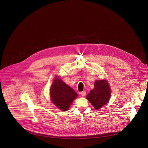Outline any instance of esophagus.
Wrapping results in <instances>:
<instances>
[{"label": "esophagus", "instance_id": "esophagus-1", "mask_svg": "<svg viewBox=\"0 0 148 148\" xmlns=\"http://www.w3.org/2000/svg\"><path fill=\"white\" fill-rule=\"evenodd\" d=\"M81 95H82V97H84V96L86 95V92L85 91H82V92H81Z\"/></svg>", "mask_w": 148, "mask_h": 148}]
</instances>
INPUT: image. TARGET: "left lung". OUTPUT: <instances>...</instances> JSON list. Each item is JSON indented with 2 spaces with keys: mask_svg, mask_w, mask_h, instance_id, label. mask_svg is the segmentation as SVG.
Instances as JSON below:
<instances>
[{
  "mask_svg": "<svg viewBox=\"0 0 148 148\" xmlns=\"http://www.w3.org/2000/svg\"><path fill=\"white\" fill-rule=\"evenodd\" d=\"M111 89L107 80H97L94 83V88L86 96V98L96 110L106 105L111 97Z\"/></svg>",
  "mask_w": 148,
  "mask_h": 148,
  "instance_id": "obj_1",
  "label": "left lung"
}]
</instances>
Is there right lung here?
I'll list each match as a JSON object with an SVG mask.
<instances>
[{"label":"right lung","mask_w":148,"mask_h":148,"mask_svg":"<svg viewBox=\"0 0 148 148\" xmlns=\"http://www.w3.org/2000/svg\"><path fill=\"white\" fill-rule=\"evenodd\" d=\"M50 96L53 103L56 107L62 111H66L73 100L77 98L78 94L57 76L50 87Z\"/></svg>","instance_id":"add662e5"}]
</instances>
